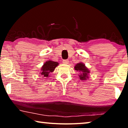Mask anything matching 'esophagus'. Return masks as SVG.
<instances>
[{
  "mask_svg": "<svg viewBox=\"0 0 128 128\" xmlns=\"http://www.w3.org/2000/svg\"><path fill=\"white\" fill-rule=\"evenodd\" d=\"M62 62L65 64H68L69 63V61L68 60H64L63 61H62Z\"/></svg>",
  "mask_w": 128,
  "mask_h": 128,
  "instance_id": "1",
  "label": "esophagus"
}]
</instances>
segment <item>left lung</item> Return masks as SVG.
Instances as JSON below:
<instances>
[{
  "instance_id": "obj_1",
  "label": "left lung",
  "mask_w": 128,
  "mask_h": 128,
  "mask_svg": "<svg viewBox=\"0 0 128 128\" xmlns=\"http://www.w3.org/2000/svg\"><path fill=\"white\" fill-rule=\"evenodd\" d=\"M74 69L78 71L80 73V75H78L80 80L85 81V80L88 79V75L89 74L90 71L87 67L85 66V64L82 63V62H79V63L76 65Z\"/></svg>"
}]
</instances>
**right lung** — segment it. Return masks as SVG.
I'll use <instances>...</instances> for the list:
<instances>
[{"label":"right lung","instance_id":"1","mask_svg":"<svg viewBox=\"0 0 128 128\" xmlns=\"http://www.w3.org/2000/svg\"><path fill=\"white\" fill-rule=\"evenodd\" d=\"M59 63L58 62L48 60L43 64L41 68V72H40V76H42L43 77L47 78L50 76V73L54 72L56 66Z\"/></svg>","mask_w":128,"mask_h":128}]
</instances>
